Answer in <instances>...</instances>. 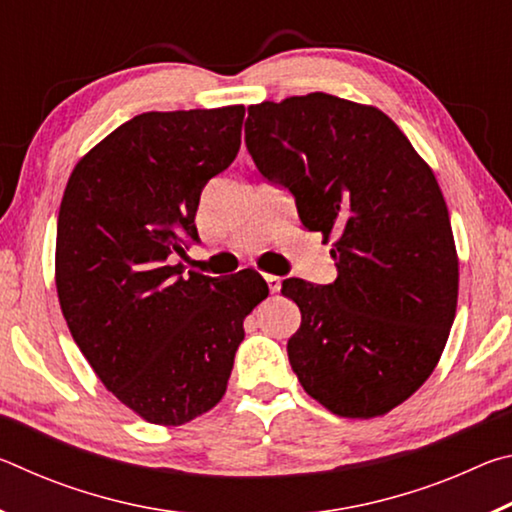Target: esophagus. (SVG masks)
<instances>
[{
    "mask_svg": "<svg viewBox=\"0 0 512 512\" xmlns=\"http://www.w3.org/2000/svg\"><path fill=\"white\" fill-rule=\"evenodd\" d=\"M264 280H266V284H268V291H271V293L280 291V287H282L280 277H277V275H264Z\"/></svg>",
    "mask_w": 512,
    "mask_h": 512,
    "instance_id": "1",
    "label": "esophagus"
}]
</instances>
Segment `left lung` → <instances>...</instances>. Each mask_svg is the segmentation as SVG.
Segmentation results:
<instances>
[{
	"mask_svg": "<svg viewBox=\"0 0 512 512\" xmlns=\"http://www.w3.org/2000/svg\"><path fill=\"white\" fill-rule=\"evenodd\" d=\"M246 146L262 176L296 196L305 228L332 241L339 277H298L289 361L307 395L370 420L429 379L456 316L458 255L427 162L375 106L311 92L248 106Z\"/></svg>",
	"mask_w": 512,
	"mask_h": 512,
	"instance_id": "1",
	"label": "left lung"
}]
</instances>
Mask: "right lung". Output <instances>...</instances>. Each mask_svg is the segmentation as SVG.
<instances>
[{
  "label": "right lung",
  "instance_id": "1",
  "mask_svg": "<svg viewBox=\"0 0 512 512\" xmlns=\"http://www.w3.org/2000/svg\"><path fill=\"white\" fill-rule=\"evenodd\" d=\"M244 106L142 112L76 162L60 201L56 291L101 384L151 424L180 427L221 402L259 273L171 264L198 239L207 180L237 158Z\"/></svg>",
  "mask_w": 512,
  "mask_h": 512
}]
</instances>
